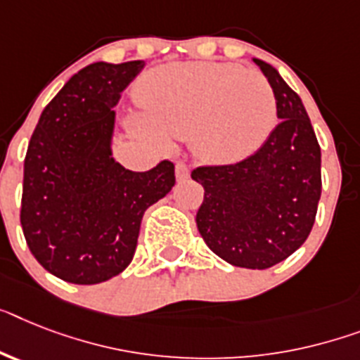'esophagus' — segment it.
Listing matches in <instances>:
<instances>
[{"mask_svg": "<svg viewBox=\"0 0 360 360\" xmlns=\"http://www.w3.org/2000/svg\"><path fill=\"white\" fill-rule=\"evenodd\" d=\"M174 171H176L178 182H184V180H187V178H189V167H187L186 163H176Z\"/></svg>", "mask_w": 360, "mask_h": 360, "instance_id": "34e87169", "label": "esophagus"}]
</instances>
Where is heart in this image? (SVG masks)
<instances>
[{
	"instance_id": "obj_1",
	"label": "heart",
	"mask_w": 360,
	"mask_h": 360,
	"mask_svg": "<svg viewBox=\"0 0 360 360\" xmlns=\"http://www.w3.org/2000/svg\"><path fill=\"white\" fill-rule=\"evenodd\" d=\"M134 130L156 139L189 138L206 162H237L265 143L276 123V97L265 77L233 64L176 62L136 86Z\"/></svg>"
}]
</instances>
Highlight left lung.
Masks as SVG:
<instances>
[{
	"label": "left lung",
	"instance_id": "8db88e82",
	"mask_svg": "<svg viewBox=\"0 0 360 360\" xmlns=\"http://www.w3.org/2000/svg\"><path fill=\"white\" fill-rule=\"evenodd\" d=\"M254 62L274 91L278 123L252 156L230 165H202L197 226L210 250L240 269L278 265L304 245L322 193L320 145L304 103L266 62Z\"/></svg>",
	"mask_w": 360,
	"mask_h": 360
}]
</instances>
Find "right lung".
Instances as JSON below:
<instances>
[{
	"label": "right lung",
	"mask_w": 360,
	"mask_h": 360,
	"mask_svg": "<svg viewBox=\"0 0 360 360\" xmlns=\"http://www.w3.org/2000/svg\"><path fill=\"white\" fill-rule=\"evenodd\" d=\"M143 60L82 68L44 108L23 162L22 221L31 254L75 285L121 274L136 252L147 207L174 186V163L134 173L112 158L121 91Z\"/></svg>",
	"instance_id": "add662e5"
}]
</instances>
